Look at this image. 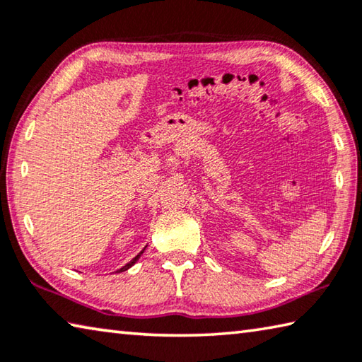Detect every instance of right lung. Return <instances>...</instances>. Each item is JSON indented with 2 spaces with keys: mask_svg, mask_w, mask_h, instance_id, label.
<instances>
[{
  "mask_svg": "<svg viewBox=\"0 0 362 362\" xmlns=\"http://www.w3.org/2000/svg\"><path fill=\"white\" fill-rule=\"evenodd\" d=\"M144 250H145V249H142V252H140V254H137L136 257H134V259H132V260H131L129 263H126V265H124V267H122V268H119V269H118V273H121V272H126V269H129V268H131V267L134 265V263H136V262H137V260L140 259V255H142V254H144Z\"/></svg>",
  "mask_w": 362,
  "mask_h": 362,
  "instance_id": "right-lung-1",
  "label": "right lung"
}]
</instances>
